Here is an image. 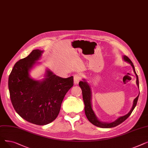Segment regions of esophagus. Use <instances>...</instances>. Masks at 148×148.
Wrapping results in <instances>:
<instances>
[{
  "instance_id": "1",
  "label": "esophagus",
  "mask_w": 148,
  "mask_h": 148,
  "mask_svg": "<svg viewBox=\"0 0 148 148\" xmlns=\"http://www.w3.org/2000/svg\"><path fill=\"white\" fill-rule=\"evenodd\" d=\"M82 79V75L80 74H75L74 75V83L76 84H78L79 82Z\"/></svg>"
}]
</instances>
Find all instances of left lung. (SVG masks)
<instances>
[{
	"label": "left lung",
	"mask_w": 148,
	"mask_h": 148,
	"mask_svg": "<svg viewBox=\"0 0 148 148\" xmlns=\"http://www.w3.org/2000/svg\"><path fill=\"white\" fill-rule=\"evenodd\" d=\"M123 59L124 60H125L128 62V63L131 64L134 70V72L136 75V83L137 84V86H139V83H138V75H137L136 71H135V68L134 66V65L133 64V62H131V60L127 56H123ZM84 81H81L79 82V86L80 88L82 89V95H83V99L84 101V112L85 114H86V117L89 121L92 123L93 125H94L100 128H112L118 126L119 124L122 123L123 121H125L130 114H131L132 112L133 111L135 107L136 106L137 101H138V98L139 95L134 99V101H133V107H132L131 110L130 111V112L127 114L125 116H121V117H119L118 119H116L114 122H110V123H106V122H102L99 121L97 117L95 116V114L94 113V111L92 110V104H91V99H92V95H91V90H90V86L88 84V83L85 81V80H83ZM139 88V87H138Z\"/></svg>",
	"instance_id": "8db88e82"
}]
</instances>
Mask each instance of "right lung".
Wrapping results in <instances>:
<instances>
[{
    "label": "right lung",
    "instance_id": "1",
    "mask_svg": "<svg viewBox=\"0 0 148 148\" xmlns=\"http://www.w3.org/2000/svg\"><path fill=\"white\" fill-rule=\"evenodd\" d=\"M43 51L34 50L16 62L8 79L10 98L15 110L29 122L44 125L58 116L67 92L73 84V77L64 79L47 70L42 81L31 79L29 71Z\"/></svg>",
    "mask_w": 148,
    "mask_h": 148
}]
</instances>
